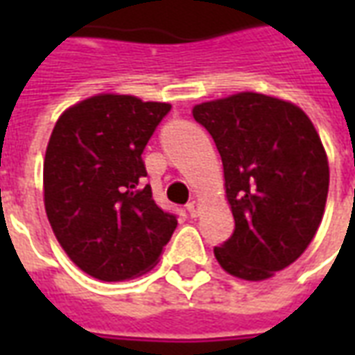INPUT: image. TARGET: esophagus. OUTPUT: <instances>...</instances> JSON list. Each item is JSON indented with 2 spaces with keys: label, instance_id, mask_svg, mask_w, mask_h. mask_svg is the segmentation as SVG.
<instances>
[{
  "label": "esophagus",
  "instance_id": "1",
  "mask_svg": "<svg viewBox=\"0 0 355 355\" xmlns=\"http://www.w3.org/2000/svg\"><path fill=\"white\" fill-rule=\"evenodd\" d=\"M186 209H188V213H190V216H193V218H196V216L200 215V209H201V205H200V201H190V203H188V205H186Z\"/></svg>",
  "mask_w": 355,
  "mask_h": 355
}]
</instances>
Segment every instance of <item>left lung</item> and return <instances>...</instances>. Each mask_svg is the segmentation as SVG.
Listing matches in <instances>:
<instances>
[{
  "label": "left lung",
  "mask_w": 355,
  "mask_h": 355,
  "mask_svg": "<svg viewBox=\"0 0 355 355\" xmlns=\"http://www.w3.org/2000/svg\"><path fill=\"white\" fill-rule=\"evenodd\" d=\"M192 116L215 140L236 223L216 261L239 279H268L304 253L325 213L320 135L297 104L253 91L196 104Z\"/></svg>",
  "instance_id": "8db88e82"
}]
</instances>
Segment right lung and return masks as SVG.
I'll return each instance as SVG.
<instances>
[{
    "label": "right lung",
    "instance_id": "add662e5",
    "mask_svg": "<svg viewBox=\"0 0 355 355\" xmlns=\"http://www.w3.org/2000/svg\"><path fill=\"white\" fill-rule=\"evenodd\" d=\"M169 102L101 93L58 117L43 162L45 213L76 266L125 282L157 264L177 228L144 184L142 152Z\"/></svg>",
    "mask_w": 355,
    "mask_h": 355
}]
</instances>
